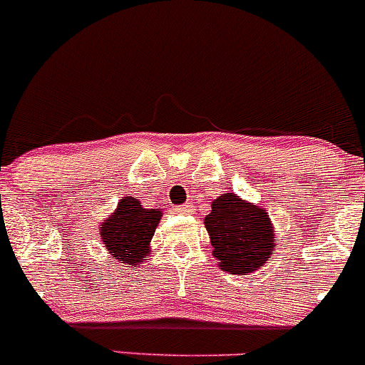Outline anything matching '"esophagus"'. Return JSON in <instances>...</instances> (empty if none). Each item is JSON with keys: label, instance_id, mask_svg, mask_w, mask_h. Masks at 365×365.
Masks as SVG:
<instances>
[{"label": "esophagus", "instance_id": "1", "mask_svg": "<svg viewBox=\"0 0 365 365\" xmlns=\"http://www.w3.org/2000/svg\"><path fill=\"white\" fill-rule=\"evenodd\" d=\"M193 210H195V207L191 205V203H184V205L178 207L179 214H190V212H193Z\"/></svg>", "mask_w": 365, "mask_h": 365}]
</instances>
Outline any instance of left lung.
I'll return each mask as SVG.
<instances>
[{"label": "left lung", "mask_w": 365, "mask_h": 365, "mask_svg": "<svg viewBox=\"0 0 365 365\" xmlns=\"http://www.w3.org/2000/svg\"><path fill=\"white\" fill-rule=\"evenodd\" d=\"M203 222L222 272L249 275L273 254L277 237L268 212L235 193L215 198Z\"/></svg>", "instance_id": "1"}]
</instances>
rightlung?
Wrapping results in <instances>:
<instances>
[{
	"instance_id": "add662e5",
	"label": "right lung",
	"mask_w": 365,
	"mask_h": 365,
	"mask_svg": "<svg viewBox=\"0 0 365 365\" xmlns=\"http://www.w3.org/2000/svg\"><path fill=\"white\" fill-rule=\"evenodd\" d=\"M162 210L144 209L134 197L120 200L116 210L101 225V237L113 259L137 266L151 252L150 242Z\"/></svg>"
}]
</instances>
